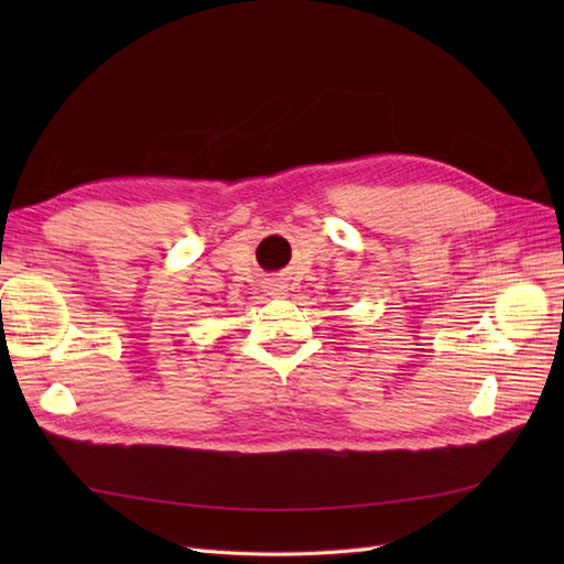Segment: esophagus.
I'll return each instance as SVG.
<instances>
[{"mask_svg": "<svg viewBox=\"0 0 564 564\" xmlns=\"http://www.w3.org/2000/svg\"><path fill=\"white\" fill-rule=\"evenodd\" d=\"M268 294L270 296H284L286 294V284L280 280H270L268 282Z\"/></svg>", "mask_w": 564, "mask_h": 564, "instance_id": "1", "label": "esophagus"}]
</instances>
